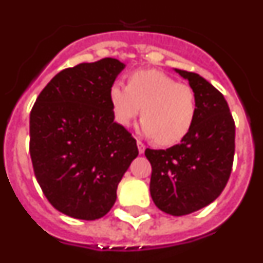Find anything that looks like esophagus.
I'll return each instance as SVG.
<instances>
[{
	"label": "esophagus",
	"instance_id": "obj_1",
	"mask_svg": "<svg viewBox=\"0 0 263 263\" xmlns=\"http://www.w3.org/2000/svg\"><path fill=\"white\" fill-rule=\"evenodd\" d=\"M137 146H138L139 154H143V153H145V150H146L145 143H143L142 141H139V139H137Z\"/></svg>",
	"mask_w": 263,
	"mask_h": 263
}]
</instances>
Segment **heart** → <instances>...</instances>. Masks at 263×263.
Returning <instances> with one entry per match:
<instances>
[{
    "label": "heart",
    "instance_id": "1",
    "mask_svg": "<svg viewBox=\"0 0 263 263\" xmlns=\"http://www.w3.org/2000/svg\"><path fill=\"white\" fill-rule=\"evenodd\" d=\"M109 100L115 120L122 126L132 124L142 106V133L164 146L182 141L197 113L194 88L158 69H137L129 75L127 85L111 84Z\"/></svg>",
    "mask_w": 263,
    "mask_h": 263
}]
</instances>
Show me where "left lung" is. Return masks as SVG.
Segmentation results:
<instances>
[{"instance_id":"left-lung-1","label":"left lung","mask_w":263,"mask_h":263,"mask_svg":"<svg viewBox=\"0 0 263 263\" xmlns=\"http://www.w3.org/2000/svg\"><path fill=\"white\" fill-rule=\"evenodd\" d=\"M194 88L197 113L179 145L146 148L152 164L150 194L167 215L183 216L216 200L227 185L234 158L236 125L220 90L194 72L176 69Z\"/></svg>"}]
</instances>
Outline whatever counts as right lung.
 I'll return each instance as SVG.
<instances>
[{"mask_svg":"<svg viewBox=\"0 0 263 263\" xmlns=\"http://www.w3.org/2000/svg\"><path fill=\"white\" fill-rule=\"evenodd\" d=\"M124 64L81 63L53 76L30 113V157L51 205L79 218L110 211L117 185L138 155L136 139L115 122L109 89Z\"/></svg>","mask_w":263,"mask_h":263,"instance_id":"right-lung-1","label":"right lung"}]
</instances>
